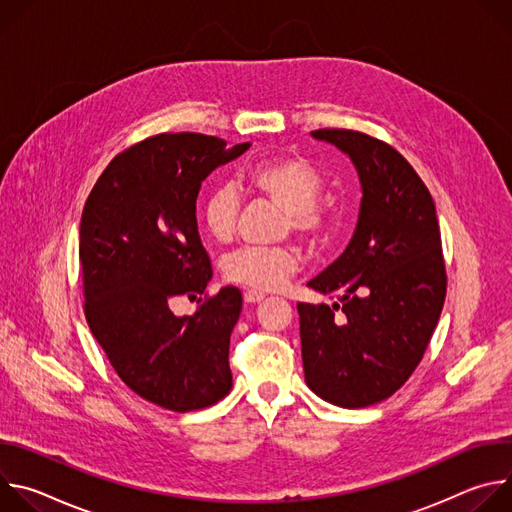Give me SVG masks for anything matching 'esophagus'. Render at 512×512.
Wrapping results in <instances>:
<instances>
[{"label": "esophagus", "mask_w": 512, "mask_h": 512, "mask_svg": "<svg viewBox=\"0 0 512 512\" xmlns=\"http://www.w3.org/2000/svg\"><path fill=\"white\" fill-rule=\"evenodd\" d=\"M243 300L247 304H259V302L265 300V294H261V291H255V289H249V291H245V294H243Z\"/></svg>", "instance_id": "1"}]
</instances>
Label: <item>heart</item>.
I'll return each instance as SVG.
<instances>
[{"instance_id":"obj_1","label":"heart","mask_w":512,"mask_h":512,"mask_svg":"<svg viewBox=\"0 0 512 512\" xmlns=\"http://www.w3.org/2000/svg\"><path fill=\"white\" fill-rule=\"evenodd\" d=\"M239 188L251 196L267 198L285 210V231L300 237L310 249L322 247L334 227L330 206L320 202L324 180L320 172L304 158L285 156L263 160L247 168ZM239 200L233 188H214L202 204V223L210 239L227 243L235 235ZM300 269V253L294 247L239 249L225 259V277L233 283L275 291Z\"/></svg>"}]
</instances>
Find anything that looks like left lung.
<instances>
[{
    "label": "left lung",
    "instance_id": "left-lung-1",
    "mask_svg": "<svg viewBox=\"0 0 512 512\" xmlns=\"http://www.w3.org/2000/svg\"><path fill=\"white\" fill-rule=\"evenodd\" d=\"M312 137L350 158L362 200L348 247L308 281L336 302L298 304L306 385L332 405L369 407L405 385L440 320V225L429 190L389 143L350 129Z\"/></svg>",
    "mask_w": 512,
    "mask_h": 512
}]
</instances>
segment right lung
<instances>
[{
    "mask_svg": "<svg viewBox=\"0 0 512 512\" xmlns=\"http://www.w3.org/2000/svg\"><path fill=\"white\" fill-rule=\"evenodd\" d=\"M202 133H162L115 156L81 218L85 316L119 379L145 401L186 413L233 387L231 332L243 298L233 285L176 316L178 296L196 298L212 277L196 223L206 176L243 156Z\"/></svg>",
    "mask_w": 512,
    "mask_h": 512,
    "instance_id": "obj_1",
    "label": "right lung"
}]
</instances>
